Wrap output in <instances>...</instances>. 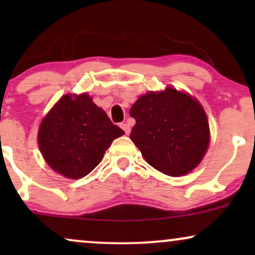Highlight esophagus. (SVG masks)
<instances>
[{
  "label": "esophagus",
  "instance_id": "esophagus-1",
  "mask_svg": "<svg viewBox=\"0 0 255 255\" xmlns=\"http://www.w3.org/2000/svg\"><path fill=\"white\" fill-rule=\"evenodd\" d=\"M121 128L125 130L126 134L130 133V127H129V125H128V124H121Z\"/></svg>",
  "mask_w": 255,
  "mask_h": 255
}]
</instances>
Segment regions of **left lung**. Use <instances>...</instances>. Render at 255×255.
Masks as SVG:
<instances>
[{"label":"left lung","mask_w":255,"mask_h":255,"mask_svg":"<svg viewBox=\"0 0 255 255\" xmlns=\"http://www.w3.org/2000/svg\"><path fill=\"white\" fill-rule=\"evenodd\" d=\"M135 119L131 141L145 160L169 176L188 174L201 162L210 144L204 108L192 96L166 87L140 96L129 111Z\"/></svg>","instance_id":"left-lung-1"}]
</instances>
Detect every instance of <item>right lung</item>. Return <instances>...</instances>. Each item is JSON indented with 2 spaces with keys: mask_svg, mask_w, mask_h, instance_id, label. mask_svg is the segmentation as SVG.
<instances>
[{
  "mask_svg": "<svg viewBox=\"0 0 255 255\" xmlns=\"http://www.w3.org/2000/svg\"><path fill=\"white\" fill-rule=\"evenodd\" d=\"M124 134L89 95H64L43 119L38 145L52 170L78 180L90 174Z\"/></svg>",
  "mask_w": 255,
  "mask_h": 255,
  "instance_id": "add662e5",
  "label": "right lung"
}]
</instances>
